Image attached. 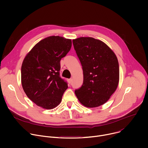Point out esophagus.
<instances>
[{"label": "esophagus", "instance_id": "obj_1", "mask_svg": "<svg viewBox=\"0 0 148 148\" xmlns=\"http://www.w3.org/2000/svg\"><path fill=\"white\" fill-rule=\"evenodd\" d=\"M72 78H70L69 79V82L70 83V84H71V82H72Z\"/></svg>", "mask_w": 148, "mask_h": 148}]
</instances>
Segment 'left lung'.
Instances as JSON below:
<instances>
[{"label": "left lung", "mask_w": 148, "mask_h": 148, "mask_svg": "<svg viewBox=\"0 0 148 148\" xmlns=\"http://www.w3.org/2000/svg\"><path fill=\"white\" fill-rule=\"evenodd\" d=\"M83 71V84L75 91L80 103L88 108L107 102L119 80L118 61L114 52L103 41L92 37L73 40Z\"/></svg>", "instance_id": "left-lung-1"}]
</instances>
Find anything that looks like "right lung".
Here are the masks:
<instances>
[{
  "mask_svg": "<svg viewBox=\"0 0 148 148\" xmlns=\"http://www.w3.org/2000/svg\"><path fill=\"white\" fill-rule=\"evenodd\" d=\"M71 45V39L50 36L40 41L25 57L21 69L22 87L37 106L51 110L60 103L68 86L60 77V62Z\"/></svg>",
  "mask_w": 148,
  "mask_h": 148,
  "instance_id": "add662e5",
  "label": "right lung"
}]
</instances>
